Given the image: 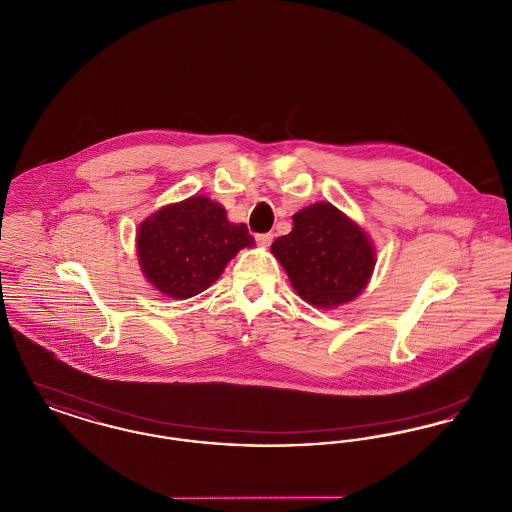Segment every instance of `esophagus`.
I'll return each instance as SVG.
<instances>
[{
  "instance_id": "esophagus-1",
  "label": "esophagus",
  "mask_w": 512,
  "mask_h": 512,
  "mask_svg": "<svg viewBox=\"0 0 512 512\" xmlns=\"http://www.w3.org/2000/svg\"><path fill=\"white\" fill-rule=\"evenodd\" d=\"M272 238H274V236H272L270 232H268V234H257V236H255L257 244L261 245V247H268L270 242H272Z\"/></svg>"
}]
</instances>
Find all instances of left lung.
I'll list each match as a JSON object with an SVG mask.
<instances>
[{"instance_id": "1", "label": "left lung", "mask_w": 512, "mask_h": 512, "mask_svg": "<svg viewBox=\"0 0 512 512\" xmlns=\"http://www.w3.org/2000/svg\"><path fill=\"white\" fill-rule=\"evenodd\" d=\"M270 251L297 295L320 309L353 301L376 267L370 236L328 201L297 211L292 232L278 238Z\"/></svg>"}]
</instances>
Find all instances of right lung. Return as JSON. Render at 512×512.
<instances>
[{
	"instance_id": "right-lung-1",
	"label": "right lung",
	"mask_w": 512,
	"mask_h": 512,
	"mask_svg": "<svg viewBox=\"0 0 512 512\" xmlns=\"http://www.w3.org/2000/svg\"><path fill=\"white\" fill-rule=\"evenodd\" d=\"M255 240L244 222L226 217L219 201L192 195L149 215L136 232L138 263L147 282L172 299L205 292Z\"/></svg>"
}]
</instances>
